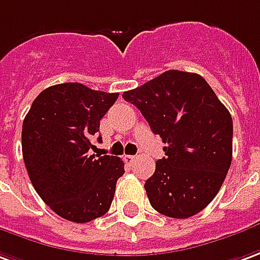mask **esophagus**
I'll return each mask as SVG.
<instances>
[{
  "label": "esophagus",
  "instance_id": "1",
  "mask_svg": "<svg viewBox=\"0 0 260 260\" xmlns=\"http://www.w3.org/2000/svg\"><path fill=\"white\" fill-rule=\"evenodd\" d=\"M135 157L136 156H134V155H125L124 156L125 163H132V161L135 160Z\"/></svg>",
  "mask_w": 260,
  "mask_h": 260
}]
</instances>
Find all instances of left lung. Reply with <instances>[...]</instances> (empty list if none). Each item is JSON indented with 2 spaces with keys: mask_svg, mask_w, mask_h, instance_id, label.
<instances>
[{
  "mask_svg": "<svg viewBox=\"0 0 260 260\" xmlns=\"http://www.w3.org/2000/svg\"><path fill=\"white\" fill-rule=\"evenodd\" d=\"M161 138L165 157L145 183L150 206L172 218L204 210L232 160V118L200 74L168 70L122 94Z\"/></svg>",
  "mask_w": 260,
  "mask_h": 260,
  "instance_id": "obj_1",
  "label": "left lung"
}]
</instances>
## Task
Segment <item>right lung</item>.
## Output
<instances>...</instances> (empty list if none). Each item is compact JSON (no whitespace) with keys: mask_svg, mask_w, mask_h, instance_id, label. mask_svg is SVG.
I'll use <instances>...</instances> for the list:
<instances>
[{"mask_svg":"<svg viewBox=\"0 0 260 260\" xmlns=\"http://www.w3.org/2000/svg\"><path fill=\"white\" fill-rule=\"evenodd\" d=\"M118 95L80 83L56 84L36 97L23 119L29 179L39 197L67 221L84 224L103 217L125 173L117 156L90 155L92 135Z\"/></svg>","mask_w":260,"mask_h":260,"instance_id":"right-lung-1","label":"right lung"}]
</instances>
